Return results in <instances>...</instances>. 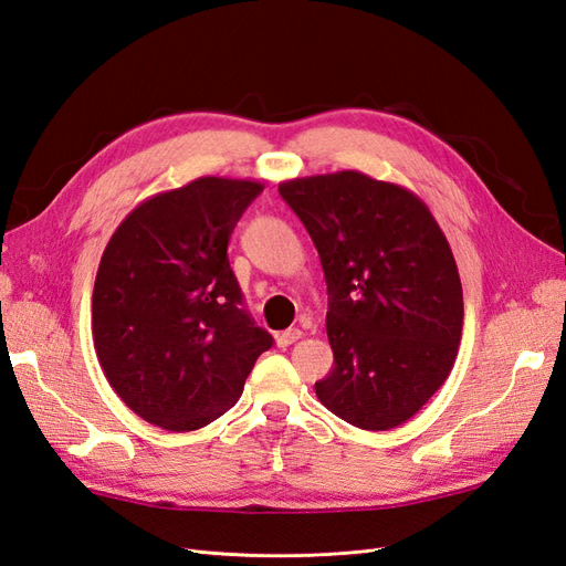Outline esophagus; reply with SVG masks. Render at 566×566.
<instances>
[{
	"mask_svg": "<svg viewBox=\"0 0 566 566\" xmlns=\"http://www.w3.org/2000/svg\"><path fill=\"white\" fill-rule=\"evenodd\" d=\"M300 337H302V331H300V328H287V331H283V333L276 335V345H279V347H290V345H293V342H297Z\"/></svg>",
	"mask_w": 566,
	"mask_h": 566,
	"instance_id": "esophagus-1",
	"label": "esophagus"
}]
</instances>
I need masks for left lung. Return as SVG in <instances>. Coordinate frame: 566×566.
Returning a JSON list of instances; mask_svg holds the SVG:
<instances>
[{
    "instance_id": "8db88e82",
    "label": "left lung",
    "mask_w": 566,
    "mask_h": 566,
    "mask_svg": "<svg viewBox=\"0 0 566 566\" xmlns=\"http://www.w3.org/2000/svg\"><path fill=\"white\" fill-rule=\"evenodd\" d=\"M279 193L318 250L335 356L318 401L354 427H399L447 382L462 335V285L447 235L408 188L342 169Z\"/></svg>"
}]
</instances>
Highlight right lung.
I'll use <instances>...</instances> for the list:
<instances>
[{
	"label": "right lung",
	"instance_id": "add662e5",
	"mask_svg": "<svg viewBox=\"0 0 566 566\" xmlns=\"http://www.w3.org/2000/svg\"><path fill=\"white\" fill-rule=\"evenodd\" d=\"M262 188L200 177L153 196L123 219L101 256L92 295L98 364L117 397L167 432L224 416L273 345L245 312L227 254Z\"/></svg>",
	"mask_w": 566,
	"mask_h": 566
}]
</instances>
